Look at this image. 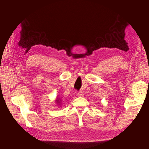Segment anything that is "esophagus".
I'll return each mask as SVG.
<instances>
[{"label":"esophagus","instance_id":"obj_1","mask_svg":"<svg viewBox=\"0 0 149 149\" xmlns=\"http://www.w3.org/2000/svg\"><path fill=\"white\" fill-rule=\"evenodd\" d=\"M78 96L79 97H82V96H83V93L82 92H78Z\"/></svg>","mask_w":149,"mask_h":149}]
</instances>
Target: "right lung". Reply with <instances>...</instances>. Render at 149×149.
I'll return each mask as SVG.
<instances>
[{"label":"right lung","instance_id":"obj_1","mask_svg":"<svg viewBox=\"0 0 149 149\" xmlns=\"http://www.w3.org/2000/svg\"><path fill=\"white\" fill-rule=\"evenodd\" d=\"M55 101L56 102V104H57V105L60 106V104H61V100H60L59 98L57 97V98L56 99V101Z\"/></svg>","mask_w":149,"mask_h":149}]
</instances>
